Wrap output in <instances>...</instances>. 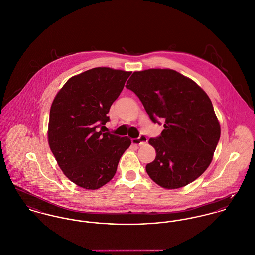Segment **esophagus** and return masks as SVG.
<instances>
[{
	"mask_svg": "<svg viewBox=\"0 0 255 255\" xmlns=\"http://www.w3.org/2000/svg\"><path fill=\"white\" fill-rule=\"evenodd\" d=\"M147 136L144 135H140L137 138H133L132 143L135 145H143L144 143L147 142Z\"/></svg>",
	"mask_w": 255,
	"mask_h": 255,
	"instance_id": "obj_1",
	"label": "esophagus"
}]
</instances>
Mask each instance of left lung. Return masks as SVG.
<instances>
[{"mask_svg": "<svg viewBox=\"0 0 255 255\" xmlns=\"http://www.w3.org/2000/svg\"><path fill=\"white\" fill-rule=\"evenodd\" d=\"M139 98L150 120H164V131L149 143L155 160L146 172L165 189H178L198 178L209 166L221 127L206 92L171 69L134 72L126 84Z\"/></svg>", "mask_w": 255, "mask_h": 255, "instance_id": "left-lung-1", "label": "left lung"}]
</instances>
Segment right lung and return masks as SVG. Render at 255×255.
Listing matches in <instances>:
<instances>
[{
  "label": "right lung",
  "instance_id": "right-lung-1",
  "mask_svg": "<svg viewBox=\"0 0 255 255\" xmlns=\"http://www.w3.org/2000/svg\"><path fill=\"white\" fill-rule=\"evenodd\" d=\"M131 72L96 67L70 78L50 110L48 140L60 169L79 187L96 190L115 176L124 151L131 145L103 130L107 114Z\"/></svg>",
  "mask_w": 255,
  "mask_h": 255
}]
</instances>
